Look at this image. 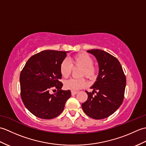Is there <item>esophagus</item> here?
Wrapping results in <instances>:
<instances>
[{"instance_id":"esophagus-1","label":"esophagus","mask_w":146,"mask_h":146,"mask_svg":"<svg viewBox=\"0 0 146 146\" xmlns=\"http://www.w3.org/2000/svg\"><path fill=\"white\" fill-rule=\"evenodd\" d=\"M78 92H77V91H71V95H75L77 94H78Z\"/></svg>"}]
</instances>
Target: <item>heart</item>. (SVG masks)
I'll use <instances>...</instances> for the list:
<instances>
[{"label": "heart", "mask_w": 146, "mask_h": 146, "mask_svg": "<svg viewBox=\"0 0 146 146\" xmlns=\"http://www.w3.org/2000/svg\"><path fill=\"white\" fill-rule=\"evenodd\" d=\"M94 58L87 53H79L74 56L71 59V63L66 60L61 63L60 70L61 76L64 78H68L71 73L73 67H81L79 75L85 76L86 78L93 80L96 78L97 75L98 68L94 64ZM86 80L84 78H71L64 82V87L72 91L78 90L85 87Z\"/></svg>", "instance_id": "heart-1"}]
</instances>
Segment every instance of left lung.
Wrapping results in <instances>:
<instances>
[{
	"mask_svg": "<svg viewBox=\"0 0 146 146\" xmlns=\"http://www.w3.org/2000/svg\"><path fill=\"white\" fill-rule=\"evenodd\" d=\"M87 51L97 59L99 74L97 80L91 87L94 92L85 91L88 98L82 106L90 117L103 119L113 114L123 102L126 77L120 62L113 56L101 49Z\"/></svg>",
	"mask_w": 146,
	"mask_h": 146,
	"instance_id": "obj_1",
	"label": "left lung"
}]
</instances>
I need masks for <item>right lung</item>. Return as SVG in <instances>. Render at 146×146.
<instances>
[{
    "mask_svg": "<svg viewBox=\"0 0 146 146\" xmlns=\"http://www.w3.org/2000/svg\"><path fill=\"white\" fill-rule=\"evenodd\" d=\"M68 51L45 50L31 57L20 74L22 100L31 113L51 119L63 111L70 90H62L60 64ZM57 92L53 94L50 91Z\"/></svg>",
    "mask_w": 146,
    "mask_h": 146,
    "instance_id": "obj_1",
    "label": "right lung"
}]
</instances>
